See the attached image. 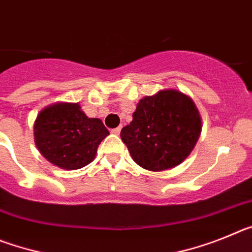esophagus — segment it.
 <instances>
[{"instance_id":"esophagus-1","label":"esophagus","mask_w":252,"mask_h":252,"mask_svg":"<svg viewBox=\"0 0 252 252\" xmlns=\"http://www.w3.org/2000/svg\"><path fill=\"white\" fill-rule=\"evenodd\" d=\"M111 132L112 133H115V135H119L120 132H121V127H116V128H112V130H111Z\"/></svg>"}]
</instances>
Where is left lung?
<instances>
[{
	"label": "left lung",
	"instance_id": "1",
	"mask_svg": "<svg viewBox=\"0 0 252 252\" xmlns=\"http://www.w3.org/2000/svg\"><path fill=\"white\" fill-rule=\"evenodd\" d=\"M201 116L194 102L175 90L140 99L132 121L121 130L133 161L151 171L184 161L201 135Z\"/></svg>",
	"mask_w": 252,
	"mask_h": 252
}]
</instances>
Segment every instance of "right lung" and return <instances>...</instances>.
<instances>
[{"instance_id":"right-lung-1","label":"right lung","mask_w":252,"mask_h":252,"mask_svg":"<svg viewBox=\"0 0 252 252\" xmlns=\"http://www.w3.org/2000/svg\"><path fill=\"white\" fill-rule=\"evenodd\" d=\"M99 119H90L78 103H57L37 115L35 144L43 157L62 169L88 165L108 135Z\"/></svg>"}]
</instances>
